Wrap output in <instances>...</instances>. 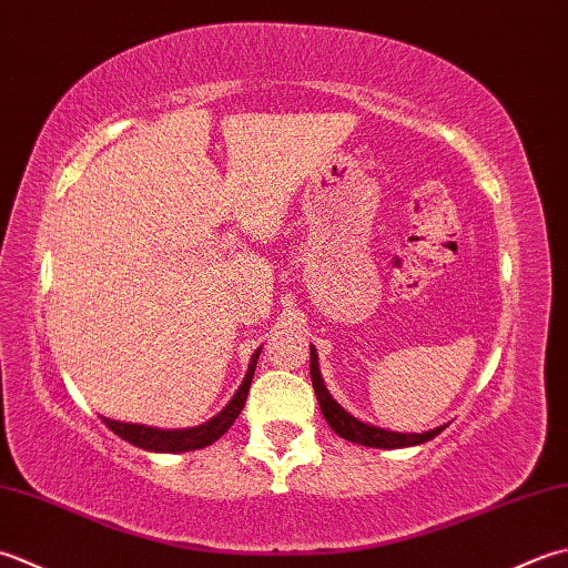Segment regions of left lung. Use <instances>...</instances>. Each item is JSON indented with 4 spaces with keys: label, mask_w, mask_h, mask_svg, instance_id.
Wrapping results in <instances>:
<instances>
[{
    "label": "left lung",
    "mask_w": 568,
    "mask_h": 568,
    "mask_svg": "<svg viewBox=\"0 0 568 568\" xmlns=\"http://www.w3.org/2000/svg\"><path fill=\"white\" fill-rule=\"evenodd\" d=\"M311 382H314L318 407L323 416H326L328 426L341 438H345V442L369 446V448H404V446H419L424 442H432L434 436L444 432V426H436V429L424 432V434H402V432H389V429H382V426L357 419V416H353L348 409L341 407V404L333 399L318 369V353L314 345H311Z\"/></svg>",
    "instance_id": "8db88e82"
}]
</instances>
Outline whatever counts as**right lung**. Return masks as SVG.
I'll return each mask as SVG.
<instances>
[{
    "label": "right lung",
    "mask_w": 568,
    "mask_h": 568,
    "mask_svg": "<svg viewBox=\"0 0 568 568\" xmlns=\"http://www.w3.org/2000/svg\"><path fill=\"white\" fill-rule=\"evenodd\" d=\"M260 351L262 348L254 351L247 375L242 377V385L237 387L233 399H230L225 407L213 416V419H207L199 426H186V429H161V426H149V424L114 422V419H108V416H102V422H105L108 429H112L120 438H124L126 444L139 446L144 450H154V454H186V450L211 446L230 429V426H233L242 407H245Z\"/></svg>",
    "instance_id": "add662e5"
}]
</instances>
